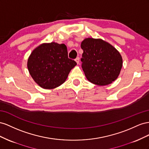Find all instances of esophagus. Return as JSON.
I'll use <instances>...</instances> for the list:
<instances>
[{
    "label": "esophagus",
    "mask_w": 149,
    "mask_h": 149,
    "mask_svg": "<svg viewBox=\"0 0 149 149\" xmlns=\"http://www.w3.org/2000/svg\"><path fill=\"white\" fill-rule=\"evenodd\" d=\"M79 59H80L79 57H77V58L75 59V61L76 62H77V64H79Z\"/></svg>",
    "instance_id": "1"
}]
</instances>
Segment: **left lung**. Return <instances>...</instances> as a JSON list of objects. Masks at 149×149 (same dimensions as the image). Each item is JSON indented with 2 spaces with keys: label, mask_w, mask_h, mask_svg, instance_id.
<instances>
[{
  "label": "left lung",
  "mask_w": 149,
  "mask_h": 149,
  "mask_svg": "<svg viewBox=\"0 0 149 149\" xmlns=\"http://www.w3.org/2000/svg\"><path fill=\"white\" fill-rule=\"evenodd\" d=\"M82 67L89 82L107 86L116 80L122 67L120 52L101 39L86 38L81 43Z\"/></svg>",
  "instance_id": "1"
}]
</instances>
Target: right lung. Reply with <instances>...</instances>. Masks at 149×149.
I'll list each match as a JSON object with an SVG mask.
<instances>
[{
  "label": "right lung",
  "mask_w": 149,
  "mask_h": 149,
  "mask_svg": "<svg viewBox=\"0 0 149 149\" xmlns=\"http://www.w3.org/2000/svg\"><path fill=\"white\" fill-rule=\"evenodd\" d=\"M76 65L74 61L68 58L66 45L56 42L44 43L37 47L27 61L31 77L45 89H53L64 83Z\"/></svg>",
  "instance_id": "right-lung-1"
}]
</instances>
